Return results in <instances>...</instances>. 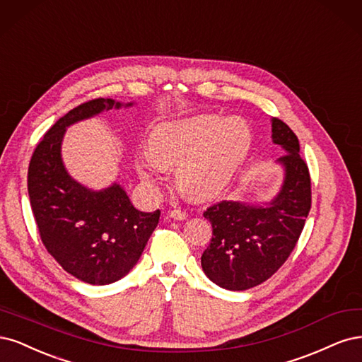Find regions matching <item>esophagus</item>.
I'll list each match as a JSON object with an SVG mask.
<instances>
[{
  "label": "esophagus",
  "mask_w": 362,
  "mask_h": 362,
  "mask_svg": "<svg viewBox=\"0 0 362 362\" xmlns=\"http://www.w3.org/2000/svg\"><path fill=\"white\" fill-rule=\"evenodd\" d=\"M168 216L173 218V219H185L186 216H188V214L180 211V209H174V211H171V212L168 214Z\"/></svg>",
  "instance_id": "34e87169"
}]
</instances>
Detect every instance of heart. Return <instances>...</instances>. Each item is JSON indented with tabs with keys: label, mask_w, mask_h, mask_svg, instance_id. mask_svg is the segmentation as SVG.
<instances>
[{
	"label": "heart",
	"mask_w": 362,
	"mask_h": 362,
	"mask_svg": "<svg viewBox=\"0 0 362 362\" xmlns=\"http://www.w3.org/2000/svg\"><path fill=\"white\" fill-rule=\"evenodd\" d=\"M251 131L247 122L203 114L159 126L150 136V156L141 168L156 180L159 168L177 167L179 188L195 200L216 195L247 156Z\"/></svg>",
	"instance_id": "obj_1"
}]
</instances>
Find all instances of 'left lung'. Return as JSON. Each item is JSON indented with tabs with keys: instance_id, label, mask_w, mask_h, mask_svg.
I'll return each mask as SVG.
<instances>
[{
	"instance_id": "obj_1",
	"label": "left lung",
	"mask_w": 362,
	"mask_h": 362,
	"mask_svg": "<svg viewBox=\"0 0 362 362\" xmlns=\"http://www.w3.org/2000/svg\"><path fill=\"white\" fill-rule=\"evenodd\" d=\"M274 143L287 153L279 158L286 179L276 198L264 207L223 200L209 206L212 239L202 255L204 274L227 290H247L269 279L296 247L311 207V179L299 155L295 132L272 120Z\"/></svg>"
}]
</instances>
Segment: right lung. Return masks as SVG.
<instances>
[{"label": "right lung", "mask_w": 362, "mask_h": 362, "mask_svg": "<svg viewBox=\"0 0 362 362\" xmlns=\"http://www.w3.org/2000/svg\"><path fill=\"white\" fill-rule=\"evenodd\" d=\"M112 107L120 103L98 98L69 111L40 139L28 167L31 211L46 251L67 274L96 286L117 281L132 269L160 215L136 211L119 185L90 191L63 167L66 127Z\"/></svg>", "instance_id": "1"}]
</instances>
